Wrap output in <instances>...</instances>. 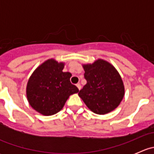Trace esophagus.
<instances>
[{
    "mask_svg": "<svg viewBox=\"0 0 154 154\" xmlns=\"http://www.w3.org/2000/svg\"><path fill=\"white\" fill-rule=\"evenodd\" d=\"M77 88H78L79 90H80V88H81V85H80V83H77Z\"/></svg>",
    "mask_w": 154,
    "mask_h": 154,
    "instance_id": "esophagus-1",
    "label": "esophagus"
}]
</instances>
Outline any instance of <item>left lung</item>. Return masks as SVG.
<instances>
[{
    "label": "left lung",
    "mask_w": 154,
    "mask_h": 154,
    "mask_svg": "<svg viewBox=\"0 0 154 154\" xmlns=\"http://www.w3.org/2000/svg\"><path fill=\"white\" fill-rule=\"evenodd\" d=\"M83 67L87 83L78 94L88 108L99 115L117 108L125 95V86L114 66L105 60H97Z\"/></svg>",
    "instance_id": "1"
}]
</instances>
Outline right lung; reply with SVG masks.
I'll list each match as a JSON object with an SVG mask.
<instances>
[{
  "instance_id": "obj_1",
  "label": "right lung",
  "mask_w": 154,
  "mask_h": 154,
  "mask_svg": "<svg viewBox=\"0 0 154 154\" xmlns=\"http://www.w3.org/2000/svg\"><path fill=\"white\" fill-rule=\"evenodd\" d=\"M64 63L48 60L38 66L29 77L27 97L31 106L44 116L60 112L71 94L79 89L71 84V74L63 72Z\"/></svg>"
}]
</instances>
